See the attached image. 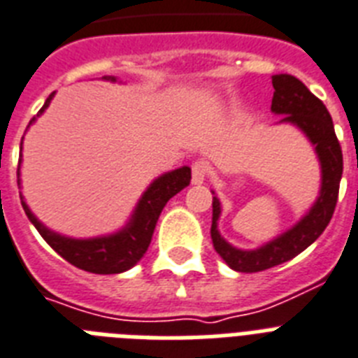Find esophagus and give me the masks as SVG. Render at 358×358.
<instances>
[{"mask_svg":"<svg viewBox=\"0 0 358 358\" xmlns=\"http://www.w3.org/2000/svg\"><path fill=\"white\" fill-rule=\"evenodd\" d=\"M209 174V164L204 162V159H199V162H194L193 164V184L200 185L204 184L206 178H208Z\"/></svg>","mask_w":358,"mask_h":358,"instance_id":"esophagus-1","label":"esophagus"}]
</instances>
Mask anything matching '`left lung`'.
<instances>
[{
    "label": "left lung",
    "instance_id": "8db88e82",
    "mask_svg": "<svg viewBox=\"0 0 358 358\" xmlns=\"http://www.w3.org/2000/svg\"><path fill=\"white\" fill-rule=\"evenodd\" d=\"M272 86H274V97L270 110L275 115H283L280 123L294 124L296 129H300L315 147L322 169L320 194L309 211L292 228L254 250L235 248L220 235L219 219L222 208L219 199L213 196L211 239H213L215 252L226 261L229 268L237 272H261L301 254L327 228L338 200L344 162H342V149L336 139L333 119L325 104L310 94L300 78L292 75H274ZM211 193L215 194V191Z\"/></svg>",
    "mask_w": 358,
    "mask_h": 358
}]
</instances>
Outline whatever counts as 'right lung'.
<instances>
[{
    "mask_svg": "<svg viewBox=\"0 0 358 358\" xmlns=\"http://www.w3.org/2000/svg\"><path fill=\"white\" fill-rule=\"evenodd\" d=\"M103 78L110 80V83H117V78L112 77V75ZM53 97L55 94H51L45 99L43 106L36 113V117H40L48 110ZM36 117L31 119L29 127L36 121ZM20 164H22V156H20ZM189 182H191V169L187 165L164 173L162 176L152 180L149 187L145 189V193L141 194V199L138 200V204L130 215L129 222L123 228L113 231V234L90 237V239H75V237H68V235L57 234L53 229H49L29 209L22 194H20V199H22L23 211L27 215V219L33 222L34 228L38 229V234L42 235L43 241L58 255H62L68 263L75 264L77 268H83L86 272H92V274H121V272L132 268L134 264L143 257L150 245L162 209L174 194L187 187ZM20 184H22V180H20L18 165V187Z\"/></svg>",
    "mask_w": 358,
    "mask_h": 358,
    "instance_id": "obj_1",
    "label": "right lung"
}]
</instances>
